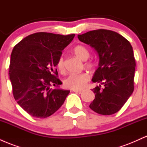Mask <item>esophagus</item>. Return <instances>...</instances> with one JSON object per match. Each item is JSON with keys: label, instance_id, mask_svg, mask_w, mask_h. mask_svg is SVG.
I'll use <instances>...</instances> for the list:
<instances>
[{"label": "esophagus", "instance_id": "esophagus-1", "mask_svg": "<svg viewBox=\"0 0 147 147\" xmlns=\"http://www.w3.org/2000/svg\"><path fill=\"white\" fill-rule=\"evenodd\" d=\"M72 91L75 92H78V93H81L82 92V90H72Z\"/></svg>", "mask_w": 147, "mask_h": 147}]
</instances>
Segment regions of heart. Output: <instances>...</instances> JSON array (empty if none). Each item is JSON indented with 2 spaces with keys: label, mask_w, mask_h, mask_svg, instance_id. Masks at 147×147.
<instances>
[{
  "label": "heart",
  "mask_w": 147,
  "mask_h": 147,
  "mask_svg": "<svg viewBox=\"0 0 147 147\" xmlns=\"http://www.w3.org/2000/svg\"><path fill=\"white\" fill-rule=\"evenodd\" d=\"M74 53L77 57L82 60H86L90 57V52L88 50L84 45H77L74 48ZM86 66L88 68H92L94 64L92 62H86ZM57 68L60 72L63 73L65 71V65L63 57H59L57 62ZM90 79V76L86 72L79 74H71L64 80V86L67 88L72 90H81L85 87Z\"/></svg>",
  "instance_id": "heart-1"
}]
</instances>
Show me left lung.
Segmentation results:
<instances>
[{
  "instance_id": "obj_1",
  "label": "left lung",
  "mask_w": 147,
  "mask_h": 147,
  "mask_svg": "<svg viewBox=\"0 0 147 147\" xmlns=\"http://www.w3.org/2000/svg\"><path fill=\"white\" fill-rule=\"evenodd\" d=\"M80 41L95 48L99 67L92 81L95 98L89 107L97 113L113 115L124 105L134 90L136 59L130 42L115 32L99 29L78 35Z\"/></svg>"
}]
</instances>
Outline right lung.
<instances>
[{
    "label": "right lung",
    "mask_w": 147,
    "mask_h": 147,
    "mask_svg": "<svg viewBox=\"0 0 147 147\" xmlns=\"http://www.w3.org/2000/svg\"><path fill=\"white\" fill-rule=\"evenodd\" d=\"M75 36L37 32L26 36L13 48L9 71L13 95L32 117L52 115L70 92L58 88L62 82L57 78L55 66L62 50Z\"/></svg>",
    "instance_id": "1"
}]
</instances>
